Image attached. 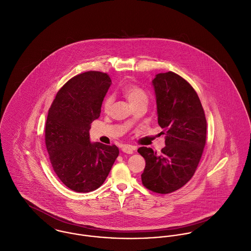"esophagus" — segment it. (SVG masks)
<instances>
[{
	"mask_svg": "<svg viewBox=\"0 0 251 251\" xmlns=\"http://www.w3.org/2000/svg\"><path fill=\"white\" fill-rule=\"evenodd\" d=\"M134 148L133 147H131V146H123L122 147V149H121V151L122 152H124V153H128V154H132V153H134Z\"/></svg>",
	"mask_w": 251,
	"mask_h": 251,
	"instance_id": "obj_1",
	"label": "esophagus"
}]
</instances>
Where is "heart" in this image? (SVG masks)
I'll use <instances>...</instances> for the list:
<instances>
[{"instance_id": "b5f03b06", "label": "heart", "mask_w": 251, "mask_h": 251, "mask_svg": "<svg viewBox=\"0 0 251 251\" xmlns=\"http://www.w3.org/2000/svg\"><path fill=\"white\" fill-rule=\"evenodd\" d=\"M120 90L133 105H135L136 103L142 100H148V93L142 86H140L137 83L126 82L121 86ZM112 102H113V97L111 95H107L102 101L103 110L107 111L110 108Z\"/></svg>"}]
</instances>
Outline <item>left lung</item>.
I'll return each instance as SVG.
<instances>
[{
    "instance_id": "obj_1",
    "label": "left lung",
    "mask_w": 251,
    "mask_h": 251,
    "mask_svg": "<svg viewBox=\"0 0 251 251\" xmlns=\"http://www.w3.org/2000/svg\"><path fill=\"white\" fill-rule=\"evenodd\" d=\"M152 83L166 147L161 154L146 147L138 150L146 159L142 182L152 192L169 194L194 176L206 142V119L198 94L179 75L158 74Z\"/></svg>"
}]
</instances>
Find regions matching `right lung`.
Listing matches in <instances>:
<instances>
[{"instance_id": "add662e5", "label": "right lung", "mask_w": 251, "mask_h": 251, "mask_svg": "<svg viewBox=\"0 0 251 251\" xmlns=\"http://www.w3.org/2000/svg\"><path fill=\"white\" fill-rule=\"evenodd\" d=\"M111 79L89 71L67 81L51 103L45 141L59 179L75 192H91L105 180L119 154L116 146L91 144L89 130L99 118Z\"/></svg>"}]
</instances>
